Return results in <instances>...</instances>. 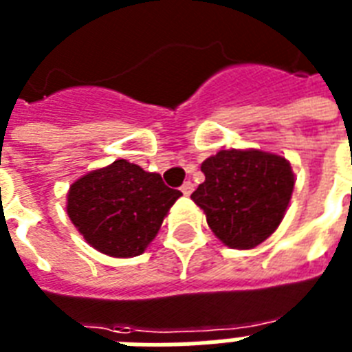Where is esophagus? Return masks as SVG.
Returning <instances> with one entry per match:
<instances>
[{
    "mask_svg": "<svg viewBox=\"0 0 352 352\" xmlns=\"http://www.w3.org/2000/svg\"><path fill=\"white\" fill-rule=\"evenodd\" d=\"M181 192L184 193V195H190V193L193 192V182L192 181L184 182V184L181 186Z\"/></svg>",
    "mask_w": 352,
    "mask_h": 352,
    "instance_id": "obj_1",
    "label": "esophagus"
}]
</instances>
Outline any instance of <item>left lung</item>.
Segmentation results:
<instances>
[{"instance_id": "obj_1", "label": "left lung", "mask_w": 352, "mask_h": 352, "mask_svg": "<svg viewBox=\"0 0 352 352\" xmlns=\"http://www.w3.org/2000/svg\"><path fill=\"white\" fill-rule=\"evenodd\" d=\"M204 182L192 193L208 226L232 248H254L279 226L294 190L283 157L223 149L203 162Z\"/></svg>"}]
</instances>
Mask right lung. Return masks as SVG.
Here are the masks:
<instances>
[{
  "label": "right lung",
  "mask_w": 352,
  "mask_h": 352,
  "mask_svg": "<svg viewBox=\"0 0 352 352\" xmlns=\"http://www.w3.org/2000/svg\"><path fill=\"white\" fill-rule=\"evenodd\" d=\"M179 190L127 160L95 170L69 190L67 214L84 239L113 257L140 256L153 241Z\"/></svg>",
  "instance_id": "1"
}]
</instances>
